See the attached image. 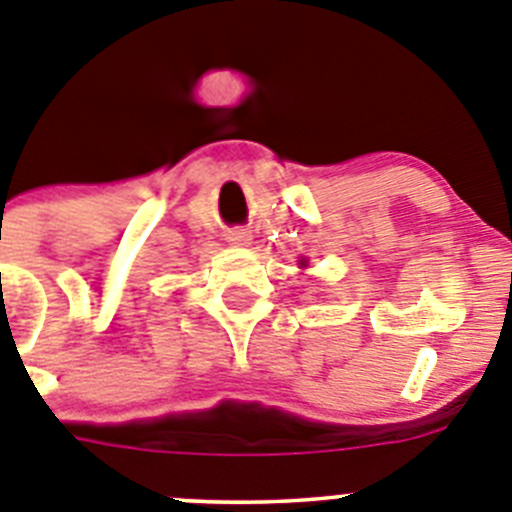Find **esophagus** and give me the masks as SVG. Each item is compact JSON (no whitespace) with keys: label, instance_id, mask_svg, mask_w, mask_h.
Listing matches in <instances>:
<instances>
[{"label":"esophagus","instance_id":"34e87169","mask_svg":"<svg viewBox=\"0 0 512 512\" xmlns=\"http://www.w3.org/2000/svg\"><path fill=\"white\" fill-rule=\"evenodd\" d=\"M250 239L252 234L247 232V229H232V232H229V242H232V245H250Z\"/></svg>","mask_w":512,"mask_h":512}]
</instances>
